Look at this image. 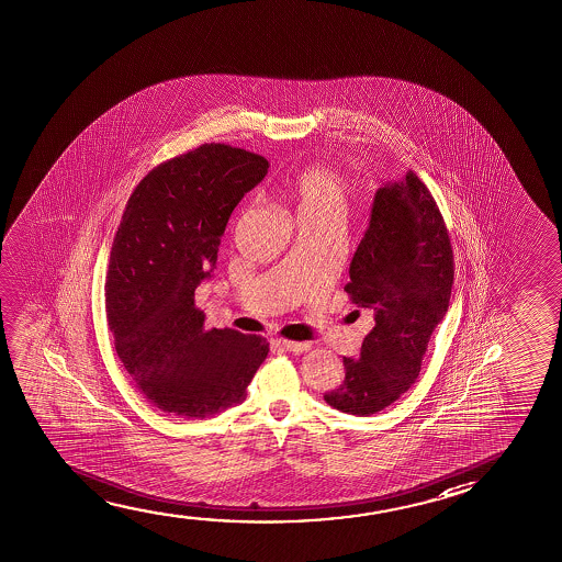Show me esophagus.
<instances>
[{
    "label": "esophagus",
    "instance_id": "obj_1",
    "mask_svg": "<svg viewBox=\"0 0 562 562\" xmlns=\"http://www.w3.org/2000/svg\"><path fill=\"white\" fill-rule=\"evenodd\" d=\"M278 346L280 348H284L288 351H295V353H302V351H307L311 348L310 342H293V340H285V338H278Z\"/></svg>",
    "mask_w": 562,
    "mask_h": 562
}]
</instances>
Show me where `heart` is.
<instances>
[{"label": "heart", "mask_w": 562, "mask_h": 562, "mask_svg": "<svg viewBox=\"0 0 562 562\" xmlns=\"http://www.w3.org/2000/svg\"><path fill=\"white\" fill-rule=\"evenodd\" d=\"M285 193L290 195L300 216H334L342 218L348 201V181L333 168L311 164L293 171L284 179Z\"/></svg>", "instance_id": "b5f03b06"}]
</instances>
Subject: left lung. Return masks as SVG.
Here are the masks:
<instances>
[{
  "label": "left lung",
  "mask_w": 562,
  "mask_h": 562,
  "mask_svg": "<svg viewBox=\"0 0 562 562\" xmlns=\"http://www.w3.org/2000/svg\"><path fill=\"white\" fill-rule=\"evenodd\" d=\"M454 252L431 191L407 171L374 195L371 222L350 265L344 290L374 326L359 359L344 358L342 384L326 392L328 406L371 415L415 383L435 326L448 311Z\"/></svg>",
  "instance_id": "8db88e82"
}]
</instances>
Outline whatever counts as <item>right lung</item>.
<instances>
[{
    "label": "right lung",
    "mask_w": 562,
    "mask_h": 562,
    "mask_svg": "<svg viewBox=\"0 0 562 562\" xmlns=\"http://www.w3.org/2000/svg\"><path fill=\"white\" fill-rule=\"evenodd\" d=\"M267 170L265 156L206 143L158 164L125 204L108 265V326L125 371L164 414L203 419L239 404L269 353L257 334L206 330L195 305L229 214Z\"/></svg>",
    "instance_id": "right-lung-1"
}]
</instances>
